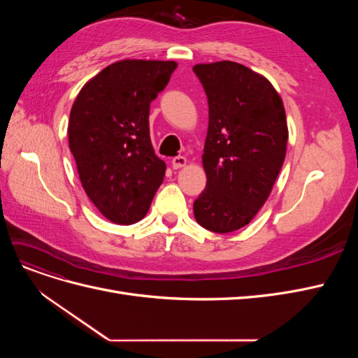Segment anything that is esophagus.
Returning <instances> with one entry per match:
<instances>
[{
	"instance_id": "obj_1",
	"label": "esophagus",
	"mask_w": 358,
	"mask_h": 358,
	"mask_svg": "<svg viewBox=\"0 0 358 358\" xmlns=\"http://www.w3.org/2000/svg\"><path fill=\"white\" fill-rule=\"evenodd\" d=\"M185 166H187V158L185 157L179 155V157H175V158L171 159V167L175 169V170L182 169V167H185Z\"/></svg>"
}]
</instances>
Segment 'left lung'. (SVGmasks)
I'll use <instances>...</instances> for the list:
<instances>
[{"label": "left lung", "instance_id": "left-lung-1", "mask_svg": "<svg viewBox=\"0 0 358 358\" xmlns=\"http://www.w3.org/2000/svg\"><path fill=\"white\" fill-rule=\"evenodd\" d=\"M209 101L203 149L206 189L194 216L206 230L231 233L254 220L282 169L288 125L284 103L264 76L233 61L192 67Z\"/></svg>", "mask_w": 358, "mask_h": 358}]
</instances>
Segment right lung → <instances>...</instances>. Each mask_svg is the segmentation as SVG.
<instances>
[{
	"mask_svg": "<svg viewBox=\"0 0 358 358\" xmlns=\"http://www.w3.org/2000/svg\"><path fill=\"white\" fill-rule=\"evenodd\" d=\"M175 61L122 59L83 85L69 121V146L85 192L107 220L145 218L166 175L149 136V106Z\"/></svg>",
	"mask_w": 358,
	"mask_h": 358,
	"instance_id": "right-lung-1",
	"label": "right lung"
}]
</instances>
